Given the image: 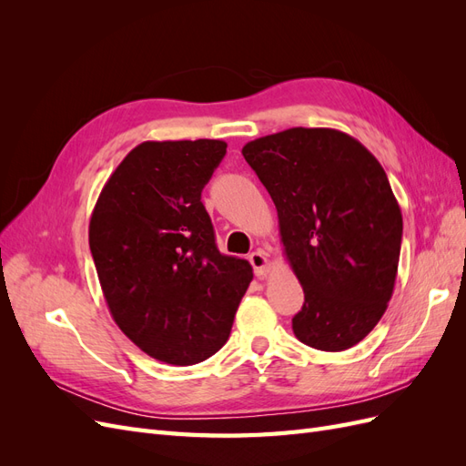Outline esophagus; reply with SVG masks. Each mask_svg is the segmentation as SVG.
<instances>
[{
	"mask_svg": "<svg viewBox=\"0 0 466 466\" xmlns=\"http://www.w3.org/2000/svg\"><path fill=\"white\" fill-rule=\"evenodd\" d=\"M248 262L252 264V268H255V274L260 278H264L268 274V270H270V260H268L264 250L252 252V255L248 257Z\"/></svg>",
	"mask_w": 466,
	"mask_h": 466,
	"instance_id": "obj_1",
	"label": "esophagus"
}]
</instances>
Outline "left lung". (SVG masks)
<instances>
[{"instance_id": "8db88e82", "label": "left lung", "mask_w": 466, "mask_h": 466, "mask_svg": "<svg viewBox=\"0 0 466 466\" xmlns=\"http://www.w3.org/2000/svg\"><path fill=\"white\" fill-rule=\"evenodd\" d=\"M243 155L272 196L305 293L293 334L322 351L356 346L387 311L399 272L402 214L383 167L332 128L264 136Z\"/></svg>"}]
</instances>
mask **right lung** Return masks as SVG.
Returning <instances> with one entry per match:
<instances>
[{"label":"right lung","instance_id":"add662e5","mask_svg":"<svg viewBox=\"0 0 466 466\" xmlns=\"http://www.w3.org/2000/svg\"><path fill=\"white\" fill-rule=\"evenodd\" d=\"M221 139L144 142L110 175L89 221V247L110 315L153 360L194 365L228 342L252 279L221 255L202 190Z\"/></svg>","mask_w":466,"mask_h":466}]
</instances>
